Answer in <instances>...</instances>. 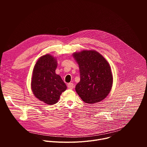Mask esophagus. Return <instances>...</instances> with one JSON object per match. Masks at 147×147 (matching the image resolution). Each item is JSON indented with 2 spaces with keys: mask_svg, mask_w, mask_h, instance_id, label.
Returning <instances> with one entry per match:
<instances>
[{
  "mask_svg": "<svg viewBox=\"0 0 147 147\" xmlns=\"http://www.w3.org/2000/svg\"><path fill=\"white\" fill-rule=\"evenodd\" d=\"M67 87L68 88L72 90L74 88V84L73 83H69L67 84Z\"/></svg>",
  "mask_w": 147,
  "mask_h": 147,
  "instance_id": "esophagus-1",
  "label": "esophagus"
}]
</instances>
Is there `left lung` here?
Segmentation results:
<instances>
[{
  "mask_svg": "<svg viewBox=\"0 0 147 147\" xmlns=\"http://www.w3.org/2000/svg\"><path fill=\"white\" fill-rule=\"evenodd\" d=\"M79 65L80 81L76 91L87 103L99 102L110 92L113 76L108 62L95 51H82L73 53Z\"/></svg>",
  "mask_w": 147,
  "mask_h": 147,
  "instance_id": "8db88e82",
  "label": "left lung"
}]
</instances>
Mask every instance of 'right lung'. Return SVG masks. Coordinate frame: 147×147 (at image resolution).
Here are the masks:
<instances>
[{
    "label": "right lung",
    "mask_w": 147,
    "mask_h": 147,
    "mask_svg": "<svg viewBox=\"0 0 147 147\" xmlns=\"http://www.w3.org/2000/svg\"><path fill=\"white\" fill-rule=\"evenodd\" d=\"M57 63L55 57L47 54L41 56L35 63L31 80L33 94L40 101L52 105L67 89L61 77L55 73Z\"/></svg>",
    "instance_id": "obj_1"
}]
</instances>
